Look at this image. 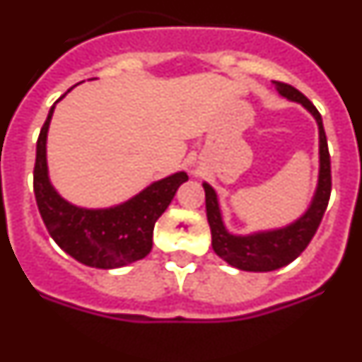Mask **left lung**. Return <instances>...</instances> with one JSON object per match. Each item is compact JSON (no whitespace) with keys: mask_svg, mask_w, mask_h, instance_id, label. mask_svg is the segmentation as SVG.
<instances>
[{"mask_svg":"<svg viewBox=\"0 0 362 362\" xmlns=\"http://www.w3.org/2000/svg\"><path fill=\"white\" fill-rule=\"evenodd\" d=\"M281 98L299 103L312 114L319 130V175L317 187L313 192L308 209L296 221L279 228L255 230L250 233H232L226 228L221 212L219 197L212 185L203 181L204 201H206V219L212 232V248L230 267L245 272H272L290 264L300 255L308 243L317 232L325 210L328 206L332 192L330 153L322 129V119L317 108L310 103V99L300 94L297 88L286 83L272 81Z\"/></svg>","mask_w":362,"mask_h":362,"instance_id":"left-lung-1","label":"left lung"}]
</instances>
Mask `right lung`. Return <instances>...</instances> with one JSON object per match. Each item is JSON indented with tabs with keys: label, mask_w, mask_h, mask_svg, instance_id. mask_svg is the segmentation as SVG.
<instances>
[{
	"label": "right lung",
	"mask_w": 362,
	"mask_h": 362,
	"mask_svg": "<svg viewBox=\"0 0 362 362\" xmlns=\"http://www.w3.org/2000/svg\"><path fill=\"white\" fill-rule=\"evenodd\" d=\"M56 103L50 107L37 137L34 166V194L50 238L63 252L86 267L112 270L139 261L152 250L153 225L168 209L177 188L188 181L187 172L158 179L130 199L108 209L72 204L52 185L47 163V136Z\"/></svg>",
	"instance_id": "right-lung-1"
}]
</instances>
